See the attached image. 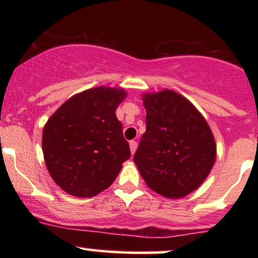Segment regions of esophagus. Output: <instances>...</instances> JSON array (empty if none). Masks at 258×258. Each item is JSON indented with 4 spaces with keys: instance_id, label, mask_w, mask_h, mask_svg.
<instances>
[{
    "instance_id": "1",
    "label": "esophagus",
    "mask_w": 258,
    "mask_h": 258,
    "mask_svg": "<svg viewBox=\"0 0 258 258\" xmlns=\"http://www.w3.org/2000/svg\"><path fill=\"white\" fill-rule=\"evenodd\" d=\"M130 150H131V154L136 153V150H137V142L136 141L130 142Z\"/></svg>"
}]
</instances>
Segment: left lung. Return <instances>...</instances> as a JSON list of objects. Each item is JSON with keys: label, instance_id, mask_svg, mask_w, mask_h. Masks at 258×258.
Here are the masks:
<instances>
[{"label": "left lung", "instance_id": "8db88e82", "mask_svg": "<svg viewBox=\"0 0 258 258\" xmlns=\"http://www.w3.org/2000/svg\"><path fill=\"white\" fill-rule=\"evenodd\" d=\"M147 131L135 154L146 184L167 198L180 199L203 184L216 161L217 147L201 112L171 90L142 94Z\"/></svg>", "mask_w": 258, "mask_h": 258}]
</instances>
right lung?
Returning <instances> with one entry per match:
<instances>
[{
    "mask_svg": "<svg viewBox=\"0 0 258 258\" xmlns=\"http://www.w3.org/2000/svg\"><path fill=\"white\" fill-rule=\"evenodd\" d=\"M123 88H90L74 94L49 117L42 152L49 174L65 193L91 198L105 190L130 159L116 108Z\"/></svg>",
    "mask_w": 258,
    "mask_h": 258,
    "instance_id": "1",
    "label": "right lung"
}]
</instances>
